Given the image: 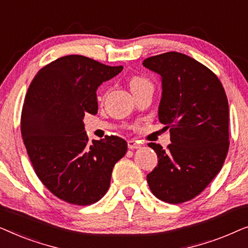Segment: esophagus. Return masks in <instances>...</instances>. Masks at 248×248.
I'll list each match as a JSON object with an SVG mask.
<instances>
[{"label":"esophagus","instance_id":"34e87169","mask_svg":"<svg viewBox=\"0 0 248 248\" xmlns=\"http://www.w3.org/2000/svg\"><path fill=\"white\" fill-rule=\"evenodd\" d=\"M127 147H128V149H139L141 147L140 144L138 143L137 141H134V140H130L127 142Z\"/></svg>","mask_w":248,"mask_h":248}]
</instances>
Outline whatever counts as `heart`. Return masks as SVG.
<instances>
[{"mask_svg": "<svg viewBox=\"0 0 248 248\" xmlns=\"http://www.w3.org/2000/svg\"><path fill=\"white\" fill-rule=\"evenodd\" d=\"M130 86L132 90L139 89V88L144 87V86H151V82L147 78L143 77H133L130 81Z\"/></svg>", "mask_w": 248, "mask_h": 248, "instance_id": "obj_1", "label": "heart"}]
</instances>
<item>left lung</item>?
Masks as SVG:
<instances>
[{"mask_svg":"<svg viewBox=\"0 0 248 248\" xmlns=\"http://www.w3.org/2000/svg\"><path fill=\"white\" fill-rule=\"evenodd\" d=\"M160 74L159 121L170 131L167 149L149 143L159 160L147 181L161 201L179 204L198 196L221 170L229 149V106L218 77L185 54L143 61Z\"/></svg>","mask_w":248,"mask_h":248,"instance_id":"8db88e82","label":"left lung"}]
</instances>
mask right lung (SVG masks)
<instances>
[{"mask_svg":"<svg viewBox=\"0 0 248 248\" xmlns=\"http://www.w3.org/2000/svg\"><path fill=\"white\" fill-rule=\"evenodd\" d=\"M123 66L82 55L60 57L40 69L27 91L21 134L36 175L57 198L89 205L106 194L111 171L127 151L110 135L90 143L83 117L98 111V87Z\"/></svg>","mask_w":248,"mask_h":248,"instance_id":"right-lung-1","label":"right lung"}]
</instances>
